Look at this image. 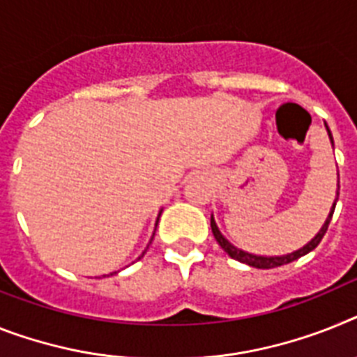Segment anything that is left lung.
Instances as JSON below:
<instances>
[{
    "label": "left lung",
    "mask_w": 357,
    "mask_h": 357,
    "mask_svg": "<svg viewBox=\"0 0 357 357\" xmlns=\"http://www.w3.org/2000/svg\"><path fill=\"white\" fill-rule=\"evenodd\" d=\"M325 127H326V132H328V137H331L332 146H334V139H332L331 128H328V125H326V123H325ZM337 178H340V174H337ZM337 196H340V185H337L336 202H337ZM336 202H334V205H332L331 212H328V218H326V221H325V225L321 227V230H319V232H317V234L314 236V238L310 239V241H308L303 248H299V250H296V252L285 254V256H256V254H248V252H245V250H241V248L234 247V245L230 243L229 239L225 238V236L220 232V229H218V225H215V221H214V215H211L212 234H214L215 241L220 243V247L223 248L225 252L229 254L232 259H238V261H241V263H247V265L254 266V268H274V266H281V265H287V263L296 261V259H299L301 256L308 254L310 250H314V248L319 245V241H321L323 236H325L326 229H328V223H331L332 214H334V208H336Z\"/></svg>",
    "instance_id": "8db88e82"
}]
</instances>
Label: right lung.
Instances as JSON below:
<instances>
[{
  "label": "right lung",
  "mask_w": 357,
  "mask_h": 357,
  "mask_svg": "<svg viewBox=\"0 0 357 357\" xmlns=\"http://www.w3.org/2000/svg\"><path fill=\"white\" fill-rule=\"evenodd\" d=\"M158 220H160V218H158ZM155 227H158V223H155ZM154 232H155V230H154ZM152 239H154V234H152V238H151V243H152ZM151 243L146 245V248L151 247ZM146 248H145V252H146ZM145 252H143V254H145ZM143 254H142V256H143Z\"/></svg>",
  "instance_id": "1"
}]
</instances>
